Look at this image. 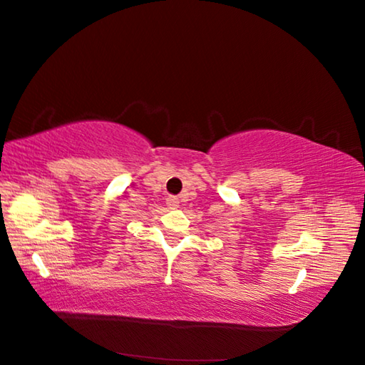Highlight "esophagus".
Masks as SVG:
<instances>
[{
    "label": "esophagus",
    "instance_id": "1",
    "mask_svg": "<svg viewBox=\"0 0 365 365\" xmlns=\"http://www.w3.org/2000/svg\"><path fill=\"white\" fill-rule=\"evenodd\" d=\"M178 204H180V200H178L177 196H169V197H168V205H169L170 208H177Z\"/></svg>",
    "mask_w": 365,
    "mask_h": 365
}]
</instances>
